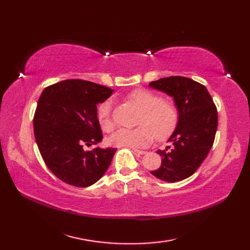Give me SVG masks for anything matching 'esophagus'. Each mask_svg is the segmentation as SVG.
<instances>
[{
    "mask_svg": "<svg viewBox=\"0 0 250 250\" xmlns=\"http://www.w3.org/2000/svg\"><path fill=\"white\" fill-rule=\"evenodd\" d=\"M133 152H135L137 154H145L146 151H143V150H138V149H133Z\"/></svg>",
    "mask_w": 250,
    "mask_h": 250,
    "instance_id": "1",
    "label": "esophagus"
}]
</instances>
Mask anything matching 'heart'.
<instances>
[{"label":"heart","instance_id":"heart-1","mask_svg":"<svg viewBox=\"0 0 250 250\" xmlns=\"http://www.w3.org/2000/svg\"><path fill=\"white\" fill-rule=\"evenodd\" d=\"M127 99L141 110L134 129H120L110 138L112 145L124 148H143L150 145L153 138L165 140L175 130L178 123V109L174 102L148 89H135ZM111 100L104 101L98 108V119L105 131L113 128L111 121Z\"/></svg>","mask_w":250,"mask_h":250}]
</instances>
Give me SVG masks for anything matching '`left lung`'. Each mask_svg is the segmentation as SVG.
Returning <instances> with one entry per match:
<instances>
[{"label":"left lung","instance_id":"left-lung-1","mask_svg":"<svg viewBox=\"0 0 250 250\" xmlns=\"http://www.w3.org/2000/svg\"><path fill=\"white\" fill-rule=\"evenodd\" d=\"M149 86L172 97L178 109L177 126L168 139L172 149L157 150L162 166L151 174L176 183L190 177L208 156L217 131V108L207 87L190 78L166 77Z\"/></svg>","mask_w":250,"mask_h":250}]
</instances>
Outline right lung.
Here are the masks:
<instances>
[{
	"label": "right lung",
	"instance_id": "1",
	"mask_svg": "<svg viewBox=\"0 0 250 250\" xmlns=\"http://www.w3.org/2000/svg\"><path fill=\"white\" fill-rule=\"evenodd\" d=\"M113 89L84 80H64L42 90L33 120L34 135L43 162L63 183L85 188L107 171L117 149L85 146L102 141L97 104Z\"/></svg>",
	"mask_w": 250,
	"mask_h": 250
}]
</instances>
